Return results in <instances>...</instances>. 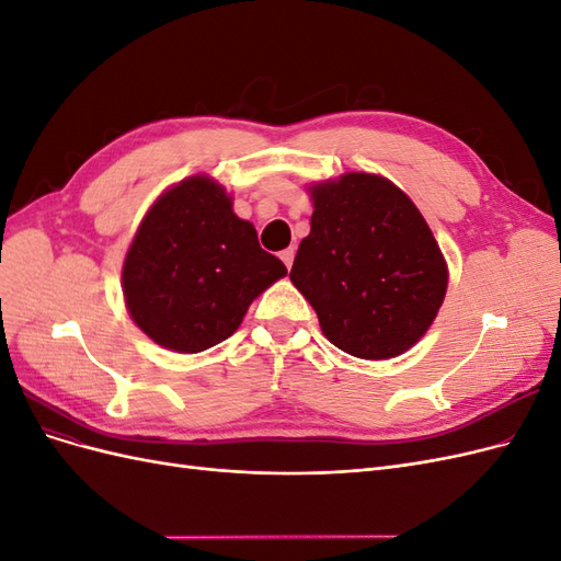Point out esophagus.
<instances>
[{
    "mask_svg": "<svg viewBox=\"0 0 561 561\" xmlns=\"http://www.w3.org/2000/svg\"><path fill=\"white\" fill-rule=\"evenodd\" d=\"M280 260L285 262L287 268H293V262H295V248H287L280 252Z\"/></svg>",
    "mask_w": 561,
    "mask_h": 561,
    "instance_id": "1",
    "label": "esophagus"
}]
</instances>
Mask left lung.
<instances>
[{"mask_svg": "<svg viewBox=\"0 0 561 561\" xmlns=\"http://www.w3.org/2000/svg\"><path fill=\"white\" fill-rule=\"evenodd\" d=\"M311 233L290 280L344 353L386 360L410 351L443 307L449 268L426 219L400 186L344 173L309 186Z\"/></svg>", "mask_w": 561, "mask_h": 561, "instance_id": "8db88e82", "label": "left lung"}]
</instances>
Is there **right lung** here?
<instances>
[{
	"label": "right lung",
	"mask_w": 561,
	"mask_h": 561,
	"mask_svg": "<svg viewBox=\"0 0 561 561\" xmlns=\"http://www.w3.org/2000/svg\"><path fill=\"white\" fill-rule=\"evenodd\" d=\"M287 274L260 248L257 231L233 213L210 175H192L151 203L128 245L126 309L151 342L201 353L241 328L250 304Z\"/></svg>",
	"instance_id": "obj_1"
}]
</instances>
